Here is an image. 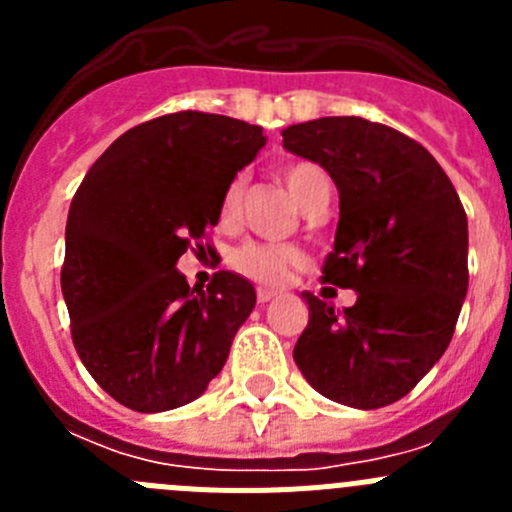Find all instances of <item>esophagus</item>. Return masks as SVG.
<instances>
[{
  "label": "esophagus",
  "mask_w": 512,
  "mask_h": 512,
  "mask_svg": "<svg viewBox=\"0 0 512 512\" xmlns=\"http://www.w3.org/2000/svg\"><path fill=\"white\" fill-rule=\"evenodd\" d=\"M274 297H277V292H274V289H266V287L256 289V300H259L261 305H264V302H271Z\"/></svg>",
  "instance_id": "34e87169"
}]
</instances>
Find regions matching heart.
Here are the masks:
<instances>
[{"label":"heart","mask_w":512,"mask_h":512,"mask_svg":"<svg viewBox=\"0 0 512 512\" xmlns=\"http://www.w3.org/2000/svg\"><path fill=\"white\" fill-rule=\"evenodd\" d=\"M282 179L289 192H292V197L305 210L315 200V194L323 187H328L323 169L315 164H307V161H295V164L284 166ZM243 189H246L243 176H233L225 184L223 194H220V205H217V223L223 225V228H233V223L238 220ZM228 264L230 269L248 277L251 282L264 284V287H279V284H284L292 277V271L302 269L307 264V253L297 243L246 241L230 251Z\"/></svg>","instance_id":"obj_1"}]
</instances>
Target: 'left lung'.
<instances>
[{
  "label": "left lung",
  "mask_w": 512,
  "mask_h": 512,
  "mask_svg": "<svg viewBox=\"0 0 512 512\" xmlns=\"http://www.w3.org/2000/svg\"><path fill=\"white\" fill-rule=\"evenodd\" d=\"M282 135L336 182L341 220L320 279L359 295L343 312L305 295L297 366L328 400L392 405L454 336L469 287L467 212L436 158L390 125L320 117Z\"/></svg>",
  "instance_id": "8db88e82"
}]
</instances>
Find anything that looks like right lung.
I'll return each instance as SVG.
<instances>
[{"label":"right lung","mask_w":512,"mask_h":512,"mask_svg":"<svg viewBox=\"0 0 512 512\" xmlns=\"http://www.w3.org/2000/svg\"><path fill=\"white\" fill-rule=\"evenodd\" d=\"M264 143L259 125L171 112L122 133L76 189L61 266L71 338L125 408H182L223 369L256 305L253 284L217 271L207 289H189L176 261L200 248L225 184Z\"/></svg>","instance_id":"add662e5"}]
</instances>
